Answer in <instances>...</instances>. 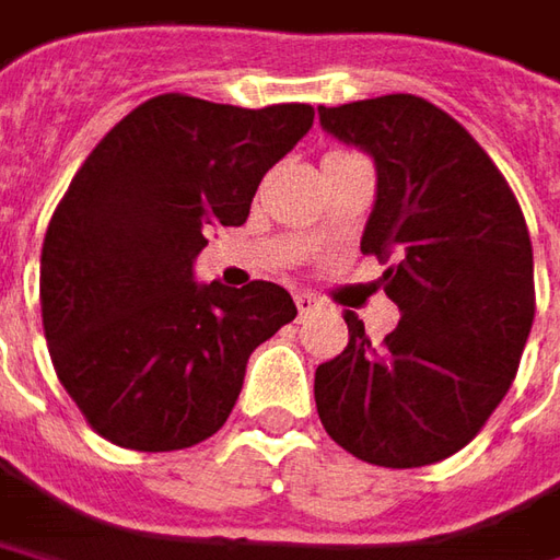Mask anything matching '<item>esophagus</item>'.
<instances>
[{
	"instance_id": "esophagus-1",
	"label": "esophagus",
	"mask_w": 560,
	"mask_h": 560,
	"mask_svg": "<svg viewBox=\"0 0 560 560\" xmlns=\"http://www.w3.org/2000/svg\"><path fill=\"white\" fill-rule=\"evenodd\" d=\"M295 307H299V314L305 317V314H314V311L320 307V299L311 295V292H295Z\"/></svg>"
}]
</instances>
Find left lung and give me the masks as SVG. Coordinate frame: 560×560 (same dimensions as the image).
Returning <instances> with one entry per match:
<instances>
[{"instance_id":"obj_1","label":"left lung","mask_w":560,"mask_h":560,"mask_svg":"<svg viewBox=\"0 0 560 560\" xmlns=\"http://www.w3.org/2000/svg\"><path fill=\"white\" fill-rule=\"evenodd\" d=\"M320 126L376 160L360 253L388 261L400 320L314 373L326 434L363 463L419 468L459 453L512 388L536 314L534 246L512 187L468 131L416 95L320 107Z\"/></svg>"}]
</instances>
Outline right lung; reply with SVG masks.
Here are the masks:
<instances>
[{
  "label": "right lung",
  "instance_id": "1",
  "mask_svg": "<svg viewBox=\"0 0 560 560\" xmlns=\"http://www.w3.org/2000/svg\"><path fill=\"white\" fill-rule=\"evenodd\" d=\"M311 104L246 110L168 92L101 138L48 221L39 265L55 373L116 446L184 450L234 410L249 354L289 320L268 280L197 287L212 228H240L265 172L302 141Z\"/></svg>",
  "mask_w": 560,
  "mask_h": 560
}]
</instances>
